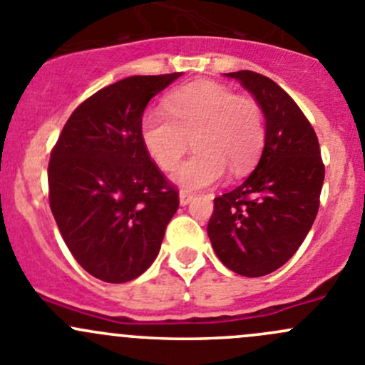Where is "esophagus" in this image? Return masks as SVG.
<instances>
[{"label": "esophagus", "instance_id": "1", "mask_svg": "<svg viewBox=\"0 0 365 365\" xmlns=\"http://www.w3.org/2000/svg\"><path fill=\"white\" fill-rule=\"evenodd\" d=\"M194 200V194L192 192H189V190H182V192H180V205H189L190 201Z\"/></svg>", "mask_w": 365, "mask_h": 365}]
</instances>
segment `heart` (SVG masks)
Listing matches in <instances>:
<instances>
[{
	"label": "heart",
	"mask_w": 365,
	"mask_h": 365,
	"mask_svg": "<svg viewBox=\"0 0 365 365\" xmlns=\"http://www.w3.org/2000/svg\"><path fill=\"white\" fill-rule=\"evenodd\" d=\"M141 139L162 171H173L194 141L197 152L173 175L187 190L219 182L226 168L244 175L264 145V120L251 97L212 81L187 84L165 98L164 109H148L141 118Z\"/></svg>",
	"instance_id": "obj_1"
}]
</instances>
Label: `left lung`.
Wrapping results in <instances>:
<instances>
[{
  "label": "left lung",
  "mask_w": 365,
  "mask_h": 365,
  "mask_svg": "<svg viewBox=\"0 0 365 365\" xmlns=\"http://www.w3.org/2000/svg\"><path fill=\"white\" fill-rule=\"evenodd\" d=\"M267 118L256 169L237 189L213 200L208 237L235 274L261 277L281 268L307 237L319 208L325 164L318 135L297 102L267 76L238 70Z\"/></svg>",
  "instance_id": "1"
}]
</instances>
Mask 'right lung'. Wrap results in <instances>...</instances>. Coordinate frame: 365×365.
I'll use <instances>...</instances> for the list:
<instances>
[{
	"mask_svg": "<svg viewBox=\"0 0 365 365\" xmlns=\"http://www.w3.org/2000/svg\"><path fill=\"white\" fill-rule=\"evenodd\" d=\"M182 76H132L81 102L53 146L49 205L77 263L104 282L139 277L180 205L141 139L150 98Z\"/></svg>",
	"mask_w": 365,
	"mask_h": 365,
	"instance_id": "1",
	"label": "right lung"
}]
</instances>
